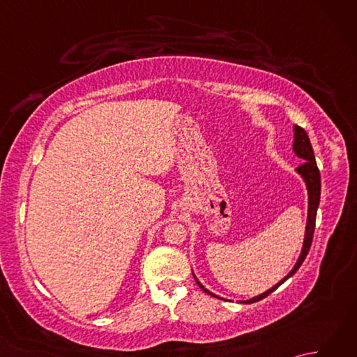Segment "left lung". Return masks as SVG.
<instances>
[{"label":"left lung","mask_w":357,"mask_h":357,"mask_svg":"<svg viewBox=\"0 0 357 357\" xmlns=\"http://www.w3.org/2000/svg\"><path fill=\"white\" fill-rule=\"evenodd\" d=\"M294 130V141H293V151L296 153V156H299L301 159H304V164L299 165L296 172L301 174V178L304 179V183L307 185V192H308V215H307V227H305V238H304V244H302V250H301V255L298 257V261H296L294 267L291 268V271L288 273V275L280 279L276 285H273L271 288H268L267 291H264L259 296H255V298L248 299V301H242L244 304H253V302L261 301L264 298H267L270 293H273L276 290L279 285H282L288 278H291L296 271L299 270V267L304 262V259L308 255V250L312 247V241H313V234H314V224H316V213H317V207H319V201H321V173L319 169H317V164H316V159H314V151L312 147V142H310V138L307 132L304 128L299 127V126H294L293 127ZM195 276V273H193ZM196 284H198L204 291L207 294L215 296V298H219L215 293H211L210 290H207L206 287H204L198 278L195 276ZM222 299V298H219Z\"/></svg>","instance_id":"obj_1"}]
</instances>
